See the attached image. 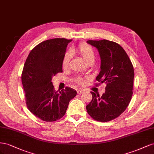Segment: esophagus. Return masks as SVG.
I'll return each instance as SVG.
<instances>
[{
    "label": "esophagus",
    "instance_id": "obj_1",
    "mask_svg": "<svg viewBox=\"0 0 154 154\" xmlns=\"http://www.w3.org/2000/svg\"><path fill=\"white\" fill-rule=\"evenodd\" d=\"M84 92H85V90H82V89L79 90L77 91V94H82V93H84Z\"/></svg>",
    "mask_w": 154,
    "mask_h": 154
}]
</instances>
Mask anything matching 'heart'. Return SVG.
I'll return each mask as SVG.
<instances>
[{
	"mask_svg": "<svg viewBox=\"0 0 154 154\" xmlns=\"http://www.w3.org/2000/svg\"><path fill=\"white\" fill-rule=\"evenodd\" d=\"M76 50L85 63H86L87 61H88L90 60H94L95 54H94V50L92 49V48L90 46L87 45V44L86 43L80 44V45L77 47ZM71 58H72V51H68L64 54L62 60V65L64 68L68 66ZM76 81L77 83H79V84L80 85H82L83 82H84L80 78L77 79Z\"/></svg>",
	"mask_w": 154,
	"mask_h": 154,
	"instance_id": "b5f03b06",
	"label": "heart"
}]
</instances>
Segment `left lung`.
I'll use <instances>...</instances> for the list:
<instances>
[{"label": "left lung", "mask_w": 154, "mask_h": 154, "mask_svg": "<svg viewBox=\"0 0 154 154\" xmlns=\"http://www.w3.org/2000/svg\"><path fill=\"white\" fill-rule=\"evenodd\" d=\"M97 49L100 71L96 80L106 83L104 93L100 97L93 91L86 110L94 119L108 122L119 116L126 109L133 94L134 70L128 55L119 45L108 40L88 41Z\"/></svg>", "instance_id": "1"}]
</instances>
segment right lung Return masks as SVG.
Instances as JSON below:
<instances>
[{"label":"right lung","mask_w":154,"mask_h":154,"mask_svg":"<svg viewBox=\"0 0 154 154\" xmlns=\"http://www.w3.org/2000/svg\"><path fill=\"white\" fill-rule=\"evenodd\" d=\"M72 40L52 38L38 44L30 51L22 73L26 105L34 116L46 122L63 117L77 91L67 87L55 91L52 77L63 72L62 60Z\"/></svg>","instance_id":"add662e5"}]
</instances>
